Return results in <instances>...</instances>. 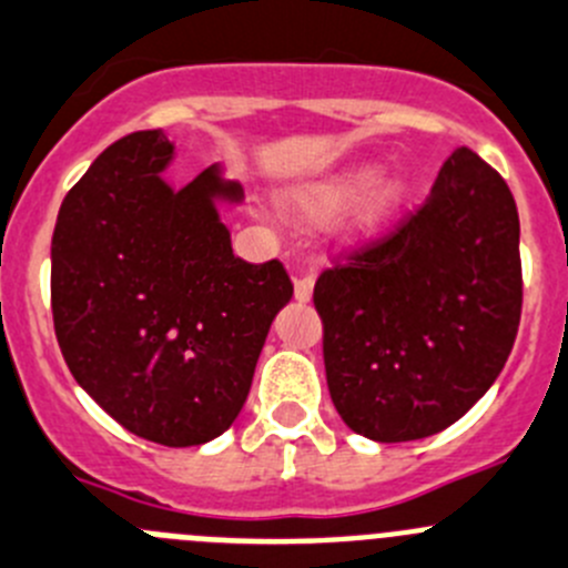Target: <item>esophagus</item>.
Wrapping results in <instances>:
<instances>
[{
	"label": "esophagus",
	"mask_w": 568,
	"mask_h": 568,
	"mask_svg": "<svg viewBox=\"0 0 568 568\" xmlns=\"http://www.w3.org/2000/svg\"><path fill=\"white\" fill-rule=\"evenodd\" d=\"M312 290H315V278H312V275L295 278V298H298L301 304H306V301L312 298Z\"/></svg>",
	"instance_id": "1"
}]
</instances>
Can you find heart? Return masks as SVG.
<instances>
[{
    "label": "heart",
    "instance_id": "heart-1",
    "mask_svg": "<svg viewBox=\"0 0 568 568\" xmlns=\"http://www.w3.org/2000/svg\"><path fill=\"white\" fill-rule=\"evenodd\" d=\"M409 183L398 175L376 178L374 166H356V170L337 172L323 181L304 183L293 189L287 197L290 212L310 225H326L348 209V236L356 242L379 236L398 209L407 203Z\"/></svg>",
    "mask_w": 568,
    "mask_h": 568
}]
</instances>
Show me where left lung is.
Listing matches in <instances>:
<instances>
[{
  "mask_svg": "<svg viewBox=\"0 0 568 568\" xmlns=\"http://www.w3.org/2000/svg\"><path fill=\"white\" fill-rule=\"evenodd\" d=\"M326 382L371 440H420L488 393L521 321L518 212L474 150L457 148L393 234L315 284Z\"/></svg>",
  "mask_w": 568,
  "mask_h": 568,
  "instance_id": "obj_1",
  "label": "left lung"
}]
</instances>
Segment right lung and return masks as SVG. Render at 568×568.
I'll list each match as a JSON object with an SVG mask.
<instances>
[{
  "label": "right lung",
  "mask_w": 568,
  "mask_h": 568,
  "mask_svg": "<svg viewBox=\"0 0 568 568\" xmlns=\"http://www.w3.org/2000/svg\"><path fill=\"white\" fill-rule=\"evenodd\" d=\"M172 159L164 131L131 133L69 189L52 321L78 385L128 432L181 449L236 420L293 281L278 258L231 251L220 203H242L240 183L212 164L175 189Z\"/></svg>",
  "instance_id": "right-lung-1"
}]
</instances>
